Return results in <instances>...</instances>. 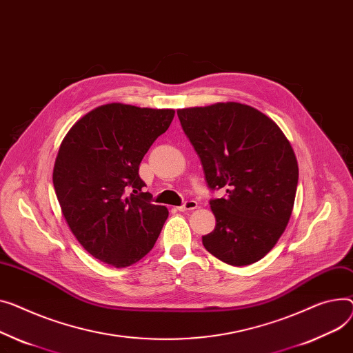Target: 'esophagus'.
<instances>
[{
  "label": "esophagus",
  "instance_id": "obj_1",
  "mask_svg": "<svg viewBox=\"0 0 353 353\" xmlns=\"http://www.w3.org/2000/svg\"><path fill=\"white\" fill-rule=\"evenodd\" d=\"M179 211H189L197 208V201L196 200H185L180 207H177Z\"/></svg>",
  "mask_w": 353,
  "mask_h": 353
}]
</instances>
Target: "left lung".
Segmentation results:
<instances>
[{
    "mask_svg": "<svg viewBox=\"0 0 353 353\" xmlns=\"http://www.w3.org/2000/svg\"><path fill=\"white\" fill-rule=\"evenodd\" d=\"M197 152L210 190L216 227L204 248L225 264L260 261L283 236L298 185L295 153L276 123L248 105L227 102L177 110Z\"/></svg>",
    "mask_w": 353,
    "mask_h": 353,
    "instance_id": "left-lung-1",
    "label": "left lung"
}]
</instances>
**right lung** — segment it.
<instances>
[{"label": "right lung", "instance_id": "right-lung-1", "mask_svg": "<svg viewBox=\"0 0 353 353\" xmlns=\"http://www.w3.org/2000/svg\"><path fill=\"white\" fill-rule=\"evenodd\" d=\"M173 117V109L109 103L85 114L62 140L52 174L62 214L81 245L108 265L142 260L169 216L142 192L139 166Z\"/></svg>", "mask_w": 353, "mask_h": 353}]
</instances>
